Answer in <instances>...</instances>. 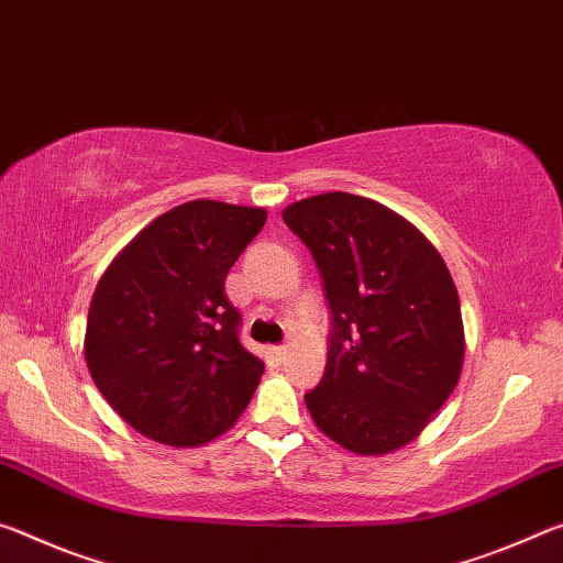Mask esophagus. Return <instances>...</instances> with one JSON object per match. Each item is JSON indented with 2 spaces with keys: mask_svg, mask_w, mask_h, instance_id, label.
<instances>
[{
  "mask_svg": "<svg viewBox=\"0 0 563 563\" xmlns=\"http://www.w3.org/2000/svg\"><path fill=\"white\" fill-rule=\"evenodd\" d=\"M269 358L274 364H282L287 358V346H269Z\"/></svg>",
  "mask_w": 563,
  "mask_h": 563,
  "instance_id": "esophagus-1",
  "label": "esophagus"
}]
</instances>
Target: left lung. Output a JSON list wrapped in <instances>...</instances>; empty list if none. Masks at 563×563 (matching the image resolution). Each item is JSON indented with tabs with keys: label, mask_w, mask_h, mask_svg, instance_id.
Masks as SVG:
<instances>
[{
	"label": "left lung",
	"mask_w": 563,
	"mask_h": 563,
	"mask_svg": "<svg viewBox=\"0 0 563 563\" xmlns=\"http://www.w3.org/2000/svg\"><path fill=\"white\" fill-rule=\"evenodd\" d=\"M324 279L327 368L303 401L319 431L362 456L417 439L464 366L456 284L437 246L379 201L327 191L282 211Z\"/></svg>",
	"instance_id": "8db88e82"
}]
</instances>
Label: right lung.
Listing matches in <instances>:
<instances>
[{
    "mask_svg": "<svg viewBox=\"0 0 563 563\" xmlns=\"http://www.w3.org/2000/svg\"><path fill=\"white\" fill-rule=\"evenodd\" d=\"M266 209L195 199L146 224L107 266L89 303L85 358L129 427L199 446L234 427L264 364L239 344L227 274Z\"/></svg>",
    "mask_w": 563,
    "mask_h": 563,
    "instance_id": "add662e5",
    "label": "right lung"
}]
</instances>
